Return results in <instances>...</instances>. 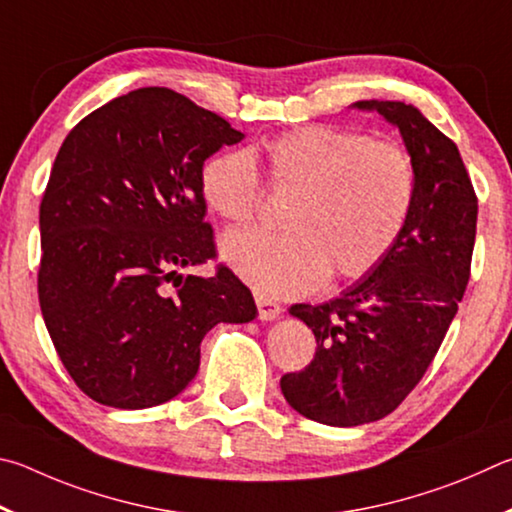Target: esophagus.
I'll list each match as a JSON object with an SVG mask.
<instances>
[{
  "label": "esophagus",
  "mask_w": 512,
  "mask_h": 512,
  "mask_svg": "<svg viewBox=\"0 0 512 512\" xmlns=\"http://www.w3.org/2000/svg\"><path fill=\"white\" fill-rule=\"evenodd\" d=\"M256 306H258V319L261 321H274L281 315V306L267 297H256Z\"/></svg>",
  "instance_id": "esophagus-1"
}]
</instances>
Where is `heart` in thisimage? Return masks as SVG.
Listing matches in <instances>:
<instances>
[{"label":"heart","mask_w":512,"mask_h":512,"mask_svg":"<svg viewBox=\"0 0 512 512\" xmlns=\"http://www.w3.org/2000/svg\"><path fill=\"white\" fill-rule=\"evenodd\" d=\"M256 155L274 188L292 195L285 231H231L220 254L261 297H303L328 272L339 281L364 276L393 249L414 211L416 164L398 143L303 125L267 139ZM202 195L224 220H251L261 186L249 152L209 159Z\"/></svg>","instance_id":"obj_1"}]
</instances>
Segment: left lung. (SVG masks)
Returning <instances> with one entry per match:
<instances>
[{
    "label": "left lung",
    "instance_id": "1",
    "mask_svg": "<svg viewBox=\"0 0 512 512\" xmlns=\"http://www.w3.org/2000/svg\"><path fill=\"white\" fill-rule=\"evenodd\" d=\"M400 132L418 173L405 231L382 261L324 306L290 315L317 339L306 369L281 378L288 405L330 427L391 414L432 364L470 279L477 195L452 139L414 105L357 101Z\"/></svg>",
    "mask_w": 512,
    "mask_h": 512
}]
</instances>
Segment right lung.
<instances>
[{
	"mask_svg": "<svg viewBox=\"0 0 512 512\" xmlns=\"http://www.w3.org/2000/svg\"><path fill=\"white\" fill-rule=\"evenodd\" d=\"M242 139L173 89L141 87L62 141L40 204V308L67 373L101 405L175 398L204 335L258 315L229 267L182 274L215 256L204 161Z\"/></svg>",
	"mask_w": 512,
	"mask_h": 512,
	"instance_id": "right-lung-1",
	"label": "right lung"
}]
</instances>
